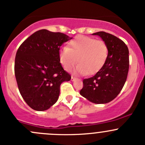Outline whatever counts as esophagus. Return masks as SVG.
<instances>
[{
	"instance_id": "34e87169",
	"label": "esophagus",
	"mask_w": 145,
	"mask_h": 145,
	"mask_svg": "<svg viewBox=\"0 0 145 145\" xmlns=\"http://www.w3.org/2000/svg\"><path fill=\"white\" fill-rule=\"evenodd\" d=\"M71 81H74L75 80H76V77L74 76H71Z\"/></svg>"
}]
</instances>
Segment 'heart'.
I'll return each mask as SVG.
<instances>
[{
  "label": "heart",
  "instance_id": "heart-1",
  "mask_svg": "<svg viewBox=\"0 0 145 145\" xmlns=\"http://www.w3.org/2000/svg\"><path fill=\"white\" fill-rule=\"evenodd\" d=\"M108 47L103 40H97L88 36H78L70 41L67 47L59 52V60L65 70L78 64L76 72L93 75L106 63L108 56Z\"/></svg>",
  "mask_w": 145,
  "mask_h": 145
}]
</instances>
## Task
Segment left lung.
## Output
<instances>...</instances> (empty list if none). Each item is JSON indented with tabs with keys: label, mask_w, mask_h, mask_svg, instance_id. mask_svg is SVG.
I'll use <instances>...</instances> for the list:
<instances>
[{
	"label": "left lung",
	"mask_w": 145,
	"mask_h": 145,
	"mask_svg": "<svg viewBox=\"0 0 145 145\" xmlns=\"http://www.w3.org/2000/svg\"><path fill=\"white\" fill-rule=\"evenodd\" d=\"M92 35L106 42L108 56L94 76L83 80L80 94L92 103H106L120 94L125 84L129 69V49L122 40L110 33L101 31Z\"/></svg>",
	"instance_id": "obj_1"
}]
</instances>
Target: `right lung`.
<instances>
[{
	"instance_id": "obj_1",
	"label": "right lung",
	"mask_w": 145,
	"mask_h": 145,
	"mask_svg": "<svg viewBox=\"0 0 145 145\" xmlns=\"http://www.w3.org/2000/svg\"><path fill=\"white\" fill-rule=\"evenodd\" d=\"M71 39L62 33L42 29L18 48L14 62L16 83L23 99L35 110H46L55 104L61 83L71 80L59 60L60 47Z\"/></svg>"
}]
</instances>
